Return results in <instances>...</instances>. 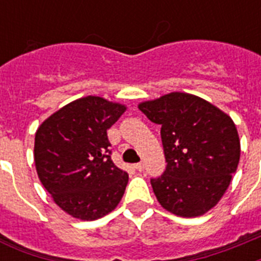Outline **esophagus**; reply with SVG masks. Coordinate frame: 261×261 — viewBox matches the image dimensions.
Masks as SVG:
<instances>
[{"mask_svg":"<svg viewBox=\"0 0 261 261\" xmlns=\"http://www.w3.org/2000/svg\"><path fill=\"white\" fill-rule=\"evenodd\" d=\"M134 168L137 169V171H143L145 165H143V163H138V164H134Z\"/></svg>","mask_w":261,"mask_h":261,"instance_id":"esophagus-1","label":"esophagus"}]
</instances>
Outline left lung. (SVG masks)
Returning a JSON list of instances; mask_svg holds the SVG:
<instances>
[{"label": "left lung", "mask_w": 261, "mask_h": 261, "mask_svg": "<svg viewBox=\"0 0 261 261\" xmlns=\"http://www.w3.org/2000/svg\"><path fill=\"white\" fill-rule=\"evenodd\" d=\"M138 108L161 126L167 168L150 178L157 200L178 217L213 208L230 184L240 161V139L230 116L190 93L165 94Z\"/></svg>", "instance_id": "left-lung-1"}]
</instances>
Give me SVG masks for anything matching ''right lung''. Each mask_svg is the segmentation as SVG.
I'll use <instances>...</instances> for the list:
<instances>
[{"instance_id": "1", "label": "right lung", "mask_w": 261, "mask_h": 261, "mask_svg": "<svg viewBox=\"0 0 261 261\" xmlns=\"http://www.w3.org/2000/svg\"><path fill=\"white\" fill-rule=\"evenodd\" d=\"M126 107L97 96L69 102L35 134V167L43 187L63 211L94 221L114 210L128 174L111 160L107 130Z\"/></svg>"}]
</instances>
